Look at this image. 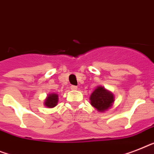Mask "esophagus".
I'll use <instances>...</instances> for the list:
<instances>
[{
  "label": "esophagus",
  "mask_w": 154,
  "mask_h": 154,
  "mask_svg": "<svg viewBox=\"0 0 154 154\" xmlns=\"http://www.w3.org/2000/svg\"><path fill=\"white\" fill-rule=\"evenodd\" d=\"M71 89H72V90H77V89H78V86L72 85V86H71Z\"/></svg>",
  "instance_id": "esophagus-1"
}]
</instances>
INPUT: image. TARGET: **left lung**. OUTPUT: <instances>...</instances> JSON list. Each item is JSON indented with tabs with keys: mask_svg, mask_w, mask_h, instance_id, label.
Returning <instances> with one entry per match:
<instances>
[{
	"mask_svg": "<svg viewBox=\"0 0 154 154\" xmlns=\"http://www.w3.org/2000/svg\"><path fill=\"white\" fill-rule=\"evenodd\" d=\"M91 104L99 112H104L105 110L111 107L114 101L113 94L106 91L102 86H98L91 94Z\"/></svg>",
	"mask_w": 154,
	"mask_h": 154,
	"instance_id": "1",
	"label": "left lung"
}]
</instances>
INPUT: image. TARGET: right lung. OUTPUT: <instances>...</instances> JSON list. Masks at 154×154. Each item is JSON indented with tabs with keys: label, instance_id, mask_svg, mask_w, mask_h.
<instances>
[{
	"label": "right lung",
	"instance_id": "right-lung-1",
	"mask_svg": "<svg viewBox=\"0 0 154 154\" xmlns=\"http://www.w3.org/2000/svg\"><path fill=\"white\" fill-rule=\"evenodd\" d=\"M57 102H58V95L56 94H49L48 97L45 99V105L47 107L53 108L57 105Z\"/></svg>",
	"mask_w": 154,
	"mask_h": 154
}]
</instances>
